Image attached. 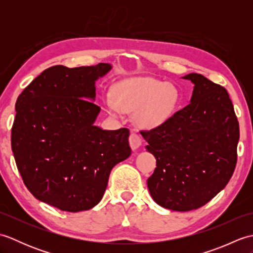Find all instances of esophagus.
<instances>
[{"mask_svg":"<svg viewBox=\"0 0 253 253\" xmlns=\"http://www.w3.org/2000/svg\"><path fill=\"white\" fill-rule=\"evenodd\" d=\"M129 143L133 151H136V150L141 146V138L139 137L136 132L131 131L129 136Z\"/></svg>","mask_w":253,"mask_h":253,"instance_id":"obj_1","label":"esophagus"}]
</instances>
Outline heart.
Instances as JSON below:
<instances>
[{"label": "heart", "mask_w": 253, "mask_h": 253, "mask_svg": "<svg viewBox=\"0 0 253 253\" xmlns=\"http://www.w3.org/2000/svg\"><path fill=\"white\" fill-rule=\"evenodd\" d=\"M178 101V90L173 84L152 78H129L115 84L104 104L113 117L120 116L121 111L133 112L137 126L153 129L170 120Z\"/></svg>", "instance_id": "1"}]
</instances>
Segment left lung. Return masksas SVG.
I'll use <instances>...</instances> for the list:
<instances>
[{"label": "left lung", "instance_id": "8db88e82", "mask_svg": "<svg viewBox=\"0 0 253 253\" xmlns=\"http://www.w3.org/2000/svg\"><path fill=\"white\" fill-rule=\"evenodd\" d=\"M182 78L193 84L190 103L142 136L157 160L147 181L150 195L162 208L186 212L227 185L237 162L239 124L226 89L200 74Z\"/></svg>", "mask_w": 253, "mask_h": 253}]
</instances>
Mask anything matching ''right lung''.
<instances>
[{
	"mask_svg": "<svg viewBox=\"0 0 253 253\" xmlns=\"http://www.w3.org/2000/svg\"><path fill=\"white\" fill-rule=\"evenodd\" d=\"M111 64L52 66L16 102L12 150L26 187L38 200L66 212L90 210L103 197L114 166L130 157L129 130L94 125L95 82Z\"/></svg>",
	"mask_w": 253,
	"mask_h": 253,
	"instance_id": "right-lung-1",
	"label": "right lung"
}]
</instances>
